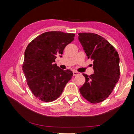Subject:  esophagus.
<instances>
[{
  "label": "esophagus",
  "instance_id": "obj_1",
  "mask_svg": "<svg viewBox=\"0 0 134 134\" xmlns=\"http://www.w3.org/2000/svg\"><path fill=\"white\" fill-rule=\"evenodd\" d=\"M78 74H79V72L76 71H73V75L74 76H76V75H77Z\"/></svg>",
  "mask_w": 134,
  "mask_h": 134
}]
</instances>
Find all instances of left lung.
I'll list each match as a JSON object with an SVG mask.
<instances>
[{
	"label": "left lung",
	"instance_id": "8db88e82",
	"mask_svg": "<svg viewBox=\"0 0 134 134\" xmlns=\"http://www.w3.org/2000/svg\"><path fill=\"white\" fill-rule=\"evenodd\" d=\"M78 39L88 59L93 61L94 74H83L85 82L79 91L83 98L93 104L107 99L120 78L119 54L101 36L92 33H78Z\"/></svg>",
	"mask_w": 134,
	"mask_h": 134
}]
</instances>
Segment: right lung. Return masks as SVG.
<instances>
[{
	"mask_svg": "<svg viewBox=\"0 0 134 134\" xmlns=\"http://www.w3.org/2000/svg\"><path fill=\"white\" fill-rule=\"evenodd\" d=\"M73 33L52 31L41 34L28 44L22 70L27 84L37 98L44 102L55 101L61 95L73 73L60 69L55 62L66 45L74 39Z\"/></svg>",
	"mask_w": 134,
	"mask_h": 134,
	"instance_id": "right-lung-1",
	"label": "right lung"
}]
</instances>
